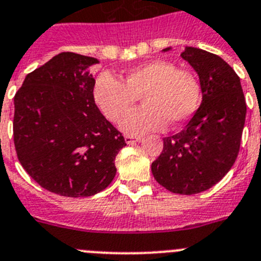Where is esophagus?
Returning a JSON list of instances; mask_svg holds the SVG:
<instances>
[{
  "label": "esophagus",
  "instance_id": "esophagus-1",
  "mask_svg": "<svg viewBox=\"0 0 261 261\" xmlns=\"http://www.w3.org/2000/svg\"><path fill=\"white\" fill-rule=\"evenodd\" d=\"M125 140L127 144H134V143H138L140 140H143L142 136H133V135H126Z\"/></svg>",
  "mask_w": 261,
  "mask_h": 261
}]
</instances>
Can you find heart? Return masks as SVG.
I'll return each instance as SVG.
<instances>
[{
  "instance_id": "heart-1",
  "label": "heart",
  "mask_w": 261,
  "mask_h": 261,
  "mask_svg": "<svg viewBox=\"0 0 261 261\" xmlns=\"http://www.w3.org/2000/svg\"><path fill=\"white\" fill-rule=\"evenodd\" d=\"M139 97L145 107L126 115ZM93 100L109 121L122 118V131L142 135L189 121L200 105L201 88L191 71L178 69L170 61L154 60L128 70L123 82L110 72L100 74Z\"/></svg>"
}]
</instances>
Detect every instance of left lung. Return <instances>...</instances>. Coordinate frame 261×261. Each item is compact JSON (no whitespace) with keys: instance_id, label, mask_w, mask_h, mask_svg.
I'll use <instances>...</instances> for the list:
<instances>
[{"instance_id":"8db88e82","label":"left lung","mask_w":261,"mask_h":261,"mask_svg":"<svg viewBox=\"0 0 261 261\" xmlns=\"http://www.w3.org/2000/svg\"><path fill=\"white\" fill-rule=\"evenodd\" d=\"M180 57L198 72L203 100L185 130L164 138L152 174L170 192L194 195L215 186L234 165L247 108L241 79L221 57L192 46Z\"/></svg>"}]
</instances>
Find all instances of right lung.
<instances>
[{"label": "right lung", "instance_id": "obj_1", "mask_svg": "<svg viewBox=\"0 0 261 261\" xmlns=\"http://www.w3.org/2000/svg\"><path fill=\"white\" fill-rule=\"evenodd\" d=\"M93 57L63 51L25 76L14 96L18 160L40 186L61 196L102 191L116 175L125 138L98 110Z\"/></svg>", "mask_w": 261, "mask_h": 261}]
</instances>
